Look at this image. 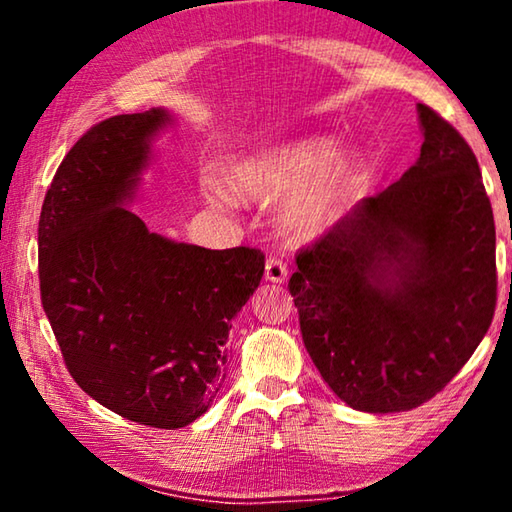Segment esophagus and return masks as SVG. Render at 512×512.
<instances>
[{
  "instance_id": "obj_1",
  "label": "esophagus",
  "mask_w": 512,
  "mask_h": 512,
  "mask_svg": "<svg viewBox=\"0 0 512 512\" xmlns=\"http://www.w3.org/2000/svg\"><path fill=\"white\" fill-rule=\"evenodd\" d=\"M266 280L268 282H277V284H282V282H287V277H289V268H287V264L282 262L280 257L277 255H268L266 257Z\"/></svg>"
}]
</instances>
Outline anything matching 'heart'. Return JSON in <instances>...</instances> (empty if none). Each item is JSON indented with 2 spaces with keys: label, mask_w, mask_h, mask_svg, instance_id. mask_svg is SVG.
Returning <instances> with one entry per match:
<instances>
[{
  "label": "heart",
  "mask_w": 512,
  "mask_h": 512,
  "mask_svg": "<svg viewBox=\"0 0 512 512\" xmlns=\"http://www.w3.org/2000/svg\"><path fill=\"white\" fill-rule=\"evenodd\" d=\"M329 155H332L329 140L284 144L241 160L230 173V183L235 192L259 203L280 201L305 187L289 207L287 223L298 235L311 237L339 216L361 180L359 158L339 155L326 165Z\"/></svg>",
  "instance_id": "obj_1"
}]
</instances>
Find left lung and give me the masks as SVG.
I'll return each mask as SVG.
<instances>
[{"instance_id":"left-lung-1","label":"left lung","mask_w":512,"mask_h":512,"mask_svg":"<svg viewBox=\"0 0 512 512\" xmlns=\"http://www.w3.org/2000/svg\"><path fill=\"white\" fill-rule=\"evenodd\" d=\"M418 112V162L300 248L289 280L311 361L357 411L431 400L495 316V216L479 162L447 119Z\"/></svg>"}]
</instances>
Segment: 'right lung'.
<instances>
[{"mask_svg": "<svg viewBox=\"0 0 512 512\" xmlns=\"http://www.w3.org/2000/svg\"><path fill=\"white\" fill-rule=\"evenodd\" d=\"M162 108L94 124L60 162L38 223L42 309L63 361L121 418L180 429L210 409L228 332L264 275V253L176 244L124 205Z\"/></svg>", "mask_w": 512, "mask_h": 512, "instance_id": "1", "label": "right lung"}]
</instances>
